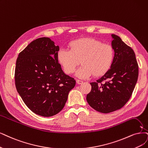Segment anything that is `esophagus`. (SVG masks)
Wrapping results in <instances>:
<instances>
[{"mask_svg":"<svg viewBox=\"0 0 148 148\" xmlns=\"http://www.w3.org/2000/svg\"><path fill=\"white\" fill-rule=\"evenodd\" d=\"M76 82H77V84H83V81H82V80H76Z\"/></svg>","mask_w":148,"mask_h":148,"instance_id":"1","label":"esophagus"}]
</instances>
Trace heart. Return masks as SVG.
<instances>
[{"label": "heart", "mask_w": 148, "mask_h": 148, "mask_svg": "<svg viewBox=\"0 0 148 148\" xmlns=\"http://www.w3.org/2000/svg\"><path fill=\"white\" fill-rule=\"evenodd\" d=\"M69 50L60 49L57 60L65 73L73 74L80 63L82 64L76 72L79 78L85 79L93 74L100 77L110 69L114 57L113 47L91 38H80L69 43Z\"/></svg>", "instance_id": "obj_1"}]
</instances>
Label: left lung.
Masks as SVG:
<instances>
[{"instance_id":"1","label":"left lung","mask_w":148,"mask_h":148,"mask_svg":"<svg viewBox=\"0 0 148 148\" xmlns=\"http://www.w3.org/2000/svg\"><path fill=\"white\" fill-rule=\"evenodd\" d=\"M112 37L114 52L112 66L96 82L90 83L91 90L86 96L88 104L103 113L117 110L127 103L138 77V66L133 49L119 36L112 34Z\"/></svg>"}]
</instances>
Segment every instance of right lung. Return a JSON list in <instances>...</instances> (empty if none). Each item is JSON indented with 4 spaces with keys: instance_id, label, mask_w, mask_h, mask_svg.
<instances>
[{
    "instance_id": "1",
    "label": "right lung",
    "mask_w": 148,
    "mask_h": 148,
    "mask_svg": "<svg viewBox=\"0 0 148 148\" xmlns=\"http://www.w3.org/2000/svg\"><path fill=\"white\" fill-rule=\"evenodd\" d=\"M59 46L47 37L32 41L16 60L15 85L30 110L42 116L63 108L75 80L65 74L57 60Z\"/></svg>"
}]
</instances>
